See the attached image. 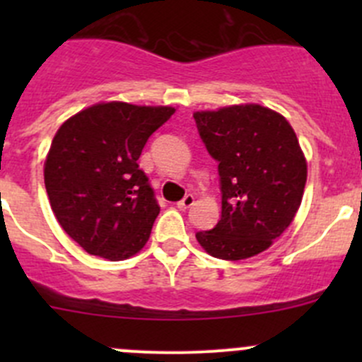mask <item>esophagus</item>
Instances as JSON below:
<instances>
[{
  "label": "esophagus",
  "mask_w": 362,
  "mask_h": 362,
  "mask_svg": "<svg viewBox=\"0 0 362 362\" xmlns=\"http://www.w3.org/2000/svg\"><path fill=\"white\" fill-rule=\"evenodd\" d=\"M192 204H194V196H192V194H185L184 199L177 203V206L180 208V210H187V208H191Z\"/></svg>",
  "instance_id": "obj_1"
}]
</instances>
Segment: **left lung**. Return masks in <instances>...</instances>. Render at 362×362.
<instances>
[{
  "instance_id": "left-lung-1",
  "label": "left lung",
  "mask_w": 362,
  "mask_h": 362,
  "mask_svg": "<svg viewBox=\"0 0 362 362\" xmlns=\"http://www.w3.org/2000/svg\"><path fill=\"white\" fill-rule=\"evenodd\" d=\"M196 127L218 163L222 215L196 233L210 255L240 261L266 250L293 222L306 184V159L294 129L261 105L196 112Z\"/></svg>"
}]
</instances>
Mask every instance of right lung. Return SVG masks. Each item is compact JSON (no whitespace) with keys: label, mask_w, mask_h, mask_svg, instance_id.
Instances as JSON below:
<instances>
[{"label":"right lung","mask_w":362,"mask_h":362,"mask_svg":"<svg viewBox=\"0 0 362 362\" xmlns=\"http://www.w3.org/2000/svg\"><path fill=\"white\" fill-rule=\"evenodd\" d=\"M171 107L110 101L69 117L45 160V189L61 228L83 250L124 261L144 249L159 215L138 158Z\"/></svg>","instance_id":"obj_1"}]
</instances>
